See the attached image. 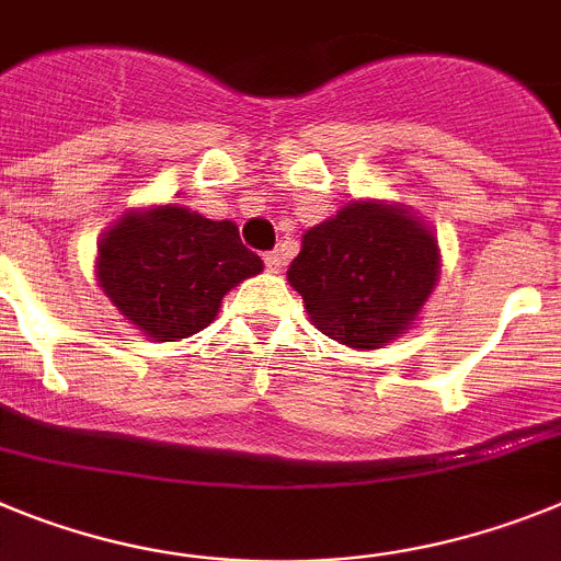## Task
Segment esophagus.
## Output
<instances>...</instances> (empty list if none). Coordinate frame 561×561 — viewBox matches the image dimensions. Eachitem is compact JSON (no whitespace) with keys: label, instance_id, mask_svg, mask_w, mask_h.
I'll use <instances>...</instances> for the list:
<instances>
[{"label":"esophagus","instance_id":"34e87169","mask_svg":"<svg viewBox=\"0 0 561 561\" xmlns=\"http://www.w3.org/2000/svg\"><path fill=\"white\" fill-rule=\"evenodd\" d=\"M265 267L271 271V274H276L282 267V253L279 251H267L265 253Z\"/></svg>","mask_w":561,"mask_h":561}]
</instances>
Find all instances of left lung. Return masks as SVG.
Instances as JSON below:
<instances>
[{
  "instance_id": "left-lung-1",
  "label": "left lung",
  "mask_w": 561,
  "mask_h": 561,
  "mask_svg": "<svg viewBox=\"0 0 561 561\" xmlns=\"http://www.w3.org/2000/svg\"><path fill=\"white\" fill-rule=\"evenodd\" d=\"M287 282L316 328L375 350L415 321L437 282V240L403 208L350 203L301 237Z\"/></svg>"
}]
</instances>
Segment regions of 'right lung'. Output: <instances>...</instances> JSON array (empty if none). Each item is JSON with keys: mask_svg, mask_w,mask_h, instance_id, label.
Instances as JSON below:
<instances>
[{"mask_svg": "<svg viewBox=\"0 0 561 561\" xmlns=\"http://www.w3.org/2000/svg\"><path fill=\"white\" fill-rule=\"evenodd\" d=\"M262 260L231 220L214 222L180 206L126 214L99 248V282L112 305L158 341L208 328L222 296Z\"/></svg>", "mask_w": 561, "mask_h": 561, "instance_id": "obj_1", "label": "right lung"}]
</instances>
